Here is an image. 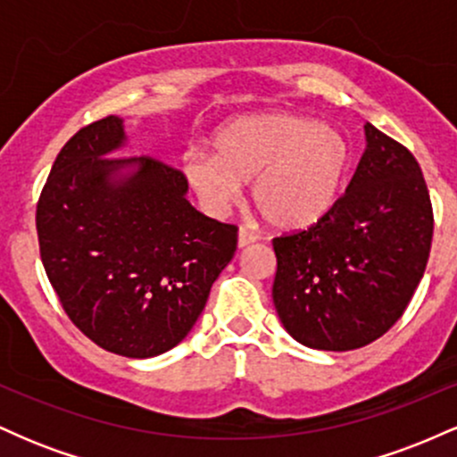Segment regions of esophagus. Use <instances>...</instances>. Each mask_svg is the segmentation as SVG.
<instances>
[{"label": "esophagus", "instance_id": "1", "mask_svg": "<svg viewBox=\"0 0 457 457\" xmlns=\"http://www.w3.org/2000/svg\"><path fill=\"white\" fill-rule=\"evenodd\" d=\"M255 240H258V236H255L253 232H249V229H246V228H240L238 229V246H240V249H243V246L253 245Z\"/></svg>", "mask_w": 457, "mask_h": 457}]
</instances>
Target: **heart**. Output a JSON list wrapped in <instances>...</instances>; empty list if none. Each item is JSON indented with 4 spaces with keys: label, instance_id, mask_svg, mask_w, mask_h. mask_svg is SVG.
Masks as SVG:
<instances>
[{
    "label": "heart",
    "instance_id": "heart-1",
    "mask_svg": "<svg viewBox=\"0 0 457 457\" xmlns=\"http://www.w3.org/2000/svg\"><path fill=\"white\" fill-rule=\"evenodd\" d=\"M211 154H188L182 174L212 217H223L251 185V199L277 229H305L337 204L350 162L337 129L295 113L236 118L214 130Z\"/></svg>",
    "mask_w": 457,
    "mask_h": 457
}]
</instances>
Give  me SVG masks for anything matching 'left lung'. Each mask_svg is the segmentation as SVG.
Returning <instances> with one entry per match:
<instances>
[{"label":"left lung","mask_w":457,"mask_h":457,"mask_svg":"<svg viewBox=\"0 0 457 457\" xmlns=\"http://www.w3.org/2000/svg\"><path fill=\"white\" fill-rule=\"evenodd\" d=\"M365 152L327 217L272 238V303L287 333L330 353L363 348L402 318L421 281L434 212L411 150L365 122Z\"/></svg>","instance_id":"1"}]
</instances>
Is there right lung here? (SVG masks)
Instances as JSON below:
<instances>
[{
    "label": "right lung",
    "instance_id": "obj_1",
    "mask_svg": "<svg viewBox=\"0 0 457 457\" xmlns=\"http://www.w3.org/2000/svg\"><path fill=\"white\" fill-rule=\"evenodd\" d=\"M115 115L77 130L36 206L40 260L71 322L109 353L148 359L187 337L238 228L188 204L180 170L122 148ZM134 171L122 175V169Z\"/></svg>",
    "mask_w": 457,
    "mask_h": 457
}]
</instances>
